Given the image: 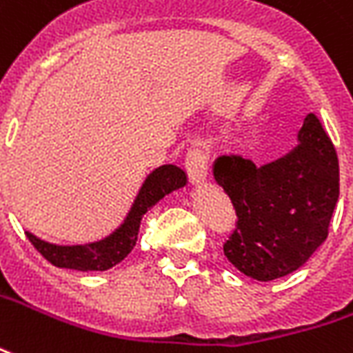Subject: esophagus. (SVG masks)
<instances>
[{
  "label": "esophagus",
  "instance_id": "34e87169",
  "mask_svg": "<svg viewBox=\"0 0 353 353\" xmlns=\"http://www.w3.org/2000/svg\"><path fill=\"white\" fill-rule=\"evenodd\" d=\"M185 166L189 172V177L192 183H202L208 177V153L202 148H194L187 153Z\"/></svg>",
  "mask_w": 353,
  "mask_h": 353
}]
</instances>
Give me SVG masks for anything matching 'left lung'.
<instances>
[{
	"mask_svg": "<svg viewBox=\"0 0 353 353\" xmlns=\"http://www.w3.org/2000/svg\"><path fill=\"white\" fill-rule=\"evenodd\" d=\"M215 181L228 194L237 228L224 256L243 275L275 281L299 270L327 239L339 200V159L320 119L309 114L286 155L256 166L239 155L219 157Z\"/></svg>",
	"mask_w": 353,
	"mask_h": 353,
	"instance_id": "left-lung-1",
	"label": "left lung"
}]
</instances>
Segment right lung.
Wrapping results in <instances>:
<instances>
[{
	"label": "right lung",
	"mask_w": 353,
	"mask_h": 353,
	"mask_svg": "<svg viewBox=\"0 0 353 353\" xmlns=\"http://www.w3.org/2000/svg\"><path fill=\"white\" fill-rule=\"evenodd\" d=\"M185 185H187V174L176 164H163L155 168L145 177L121 226L99 241L83 243V245H56L39 239L31 232H26V236L31 245L56 268L77 271H106L121 262L125 256H129L130 250L134 249L142 216L166 194L183 189Z\"/></svg>",
	"instance_id": "obj_1"
}]
</instances>
